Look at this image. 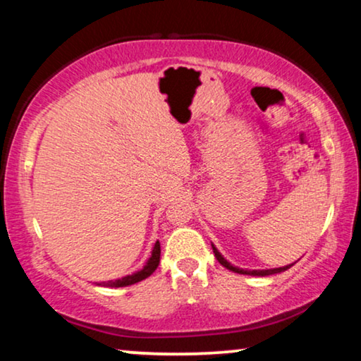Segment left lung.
Segmentation results:
<instances>
[{
    "label": "left lung",
    "instance_id": "left-lung-1",
    "mask_svg": "<svg viewBox=\"0 0 361 361\" xmlns=\"http://www.w3.org/2000/svg\"><path fill=\"white\" fill-rule=\"evenodd\" d=\"M213 246V252L216 259H218V262L221 264V266H224L226 269H229V271L233 272H238V274H247V276H272V274H279V272H284L287 271V269L292 267V264H289V266H284V267H276V269H262V271H247V269H239V267H234L233 264H229L226 259L221 256V252L218 251V249L214 247V244H211Z\"/></svg>",
    "mask_w": 361,
    "mask_h": 361
}]
</instances>
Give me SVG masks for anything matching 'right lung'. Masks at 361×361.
I'll use <instances>...</instances> for the list:
<instances>
[{"mask_svg": "<svg viewBox=\"0 0 361 361\" xmlns=\"http://www.w3.org/2000/svg\"><path fill=\"white\" fill-rule=\"evenodd\" d=\"M160 243H155V246H153V251H152V256L148 259L145 266L140 271L133 272L132 276H125L122 279H117V281H107V282H100V286H105V287H127V286H132V284H137V282L143 281V279H147L148 276H152L153 272H155V269L158 267V264H160Z\"/></svg>", "mask_w": 361, "mask_h": 361, "instance_id": "right-lung-1", "label": "right lung"}]
</instances>
